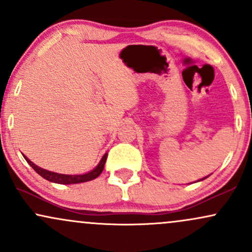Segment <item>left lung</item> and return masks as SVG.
Instances as JSON below:
<instances>
[{"mask_svg":"<svg viewBox=\"0 0 252 252\" xmlns=\"http://www.w3.org/2000/svg\"><path fill=\"white\" fill-rule=\"evenodd\" d=\"M206 178H207V176H206ZM206 178H204V179H206ZM204 179H201V180H204Z\"/></svg>","mask_w":252,"mask_h":252,"instance_id":"1","label":"left lung"}]
</instances>
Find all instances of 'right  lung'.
<instances>
[{"label":"right lung","instance_id":"1","mask_svg":"<svg viewBox=\"0 0 252 252\" xmlns=\"http://www.w3.org/2000/svg\"><path fill=\"white\" fill-rule=\"evenodd\" d=\"M24 158H26L30 166L33 168L39 175H41L43 179L46 180L51 181V182H56V184H62V185H70V184H79V182H86V181H91L94 179H96L97 176L100 175V173L103 172L104 169V164H105L106 158H108V154H104V156L100 160V162L98 163V166L91 172L86 173V174H82V175H66V174H59V173H54V172H50V170H46L43 168H40L37 167L36 164H34L30 158H27L24 155Z\"/></svg>","mask_w":252,"mask_h":252}]
</instances>
